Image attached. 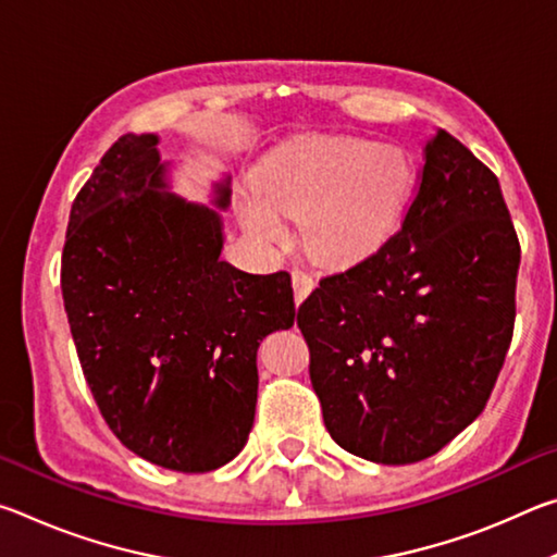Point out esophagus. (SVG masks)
Wrapping results in <instances>:
<instances>
[{"label": "esophagus", "instance_id": "obj_1", "mask_svg": "<svg viewBox=\"0 0 557 557\" xmlns=\"http://www.w3.org/2000/svg\"><path fill=\"white\" fill-rule=\"evenodd\" d=\"M314 277L309 275V272H305V270H292V287H295V301L299 305L301 299H305L309 292L314 289Z\"/></svg>", "mask_w": 557, "mask_h": 557}]
</instances>
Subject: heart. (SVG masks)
Wrapping results in <instances>:
<instances>
[{
	"label": "heart",
	"mask_w": 557,
	"mask_h": 557,
	"mask_svg": "<svg viewBox=\"0 0 557 557\" xmlns=\"http://www.w3.org/2000/svg\"><path fill=\"white\" fill-rule=\"evenodd\" d=\"M412 186V159L398 147L358 137H301L258 164L252 188L260 201H245L240 219L262 248L287 243L280 213L301 219L309 256L324 265H348L391 238Z\"/></svg>",
	"instance_id": "obj_1"
}]
</instances>
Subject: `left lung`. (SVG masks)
Instances as JSON below:
<instances>
[{
	"instance_id": "obj_1",
	"label": "left lung",
	"mask_w": 557,
	"mask_h": 557,
	"mask_svg": "<svg viewBox=\"0 0 557 557\" xmlns=\"http://www.w3.org/2000/svg\"><path fill=\"white\" fill-rule=\"evenodd\" d=\"M379 250L299 305L309 379L338 447L412 465L486 408L516 322L521 245L496 174L440 129Z\"/></svg>"
}]
</instances>
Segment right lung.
<instances>
[{"instance_id": "add662e5", "label": "right lung", "mask_w": 557, "mask_h": 557, "mask_svg": "<svg viewBox=\"0 0 557 557\" xmlns=\"http://www.w3.org/2000/svg\"><path fill=\"white\" fill-rule=\"evenodd\" d=\"M157 135H122L75 196L61 292L86 383L122 445L201 474L248 442L258 346L295 324L289 272L221 260V215L166 191ZM228 184L215 203L228 206Z\"/></svg>"}]
</instances>
